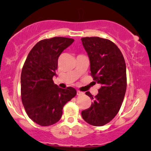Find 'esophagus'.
<instances>
[{"mask_svg": "<svg viewBox=\"0 0 151 151\" xmlns=\"http://www.w3.org/2000/svg\"><path fill=\"white\" fill-rule=\"evenodd\" d=\"M84 93L81 91H77V95L78 96H82V95H83Z\"/></svg>", "mask_w": 151, "mask_h": 151, "instance_id": "34e87169", "label": "esophagus"}]
</instances>
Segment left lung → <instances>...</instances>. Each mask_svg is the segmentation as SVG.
I'll return each instance as SVG.
<instances>
[{
  "label": "left lung",
  "mask_w": 151,
  "mask_h": 151,
  "mask_svg": "<svg viewBox=\"0 0 151 151\" xmlns=\"http://www.w3.org/2000/svg\"><path fill=\"white\" fill-rule=\"evenodd\" d=\"M90 60L91 75L100 84L98 93L91 106L82 111L84 120L91 125L101 127L109 123L119 112L127 90V68L122 53L112 41L99 37L81 39Z\"/></svg>",
  "instance_id": "left-lung-1"
}]
</instances>
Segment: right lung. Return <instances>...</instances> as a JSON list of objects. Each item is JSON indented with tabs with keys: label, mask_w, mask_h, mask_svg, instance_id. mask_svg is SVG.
I'll list each match as a JSON object with an SVG mask.
<instances>
[{
	"label": "right lung",
	"mask_w": 151,
	"mask_h": 151,
	"mask_svg": "<svg viewBox=\"0 0 151 151\" xmlns=\"http://www.w3.org/2000/svg\"><path fill=\"white\" fill-rule=\"evenodd\" d=\"M73 41L64 37L39 41L24 62L20 77L22 102L29 117L39 125L58 122L63 106L77 93L74 88L64 89L53 81L60 55Z\"/></svg>",
	"instance_id": "1"
}]
</instances>
